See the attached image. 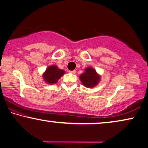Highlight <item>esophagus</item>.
<instances>
[{
  "label": "esophagus",
  "mask_w": 148,
  "mask_h": 148,
  "mask_svg": "<svg viewBox=\"0 0 148 148\" xmlns=\"http://www.w3.org/2000/svg\"><path fill=\"white\" fill-rule=\"evenodd\" d=\"M69 72L70 73H71V74H76V70H71V71H69Z\"/></svg>",
  "instance_id": "34e87169"
}]
</instances>
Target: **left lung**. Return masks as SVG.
Returning <instances> with one entry per match:
<instances>
[{
	"mask_svg": "<svg viewBox=\"0 0 148 148\" xmlns=\"http://www.w3.org/2000/svg\"><path fill=\"white\" fill-rule=\"evenodd\" d=\"M84 70L85 72L79 77L82 84L86 88L96 86L100 82V76H99L96 70L92 67H88Z\"/></svg>",
	"mask_w": 148,
	"mask_h": 148,
	"instance_id": "obj_1",
	"label": "left lung"
}]
</instances>
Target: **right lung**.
<instances>
[{
  "label": "right lung",
  "instance_id": "right-lung-1",
  "mask_svg": "<svg viewBox=\"0 0 148 148\" xmlns=\"http://www.w3.org/2000/svg\"><path fill=\"white\" fill-rule=\"evenodd\" d=\"M65 71L59 68L55 65L48 67L45 73L43 74V78L46 83L49 84H56L64 74Z\"/></svg>",
  "mask_w": 148,
  "mask_h": 148
}]
</instances>
